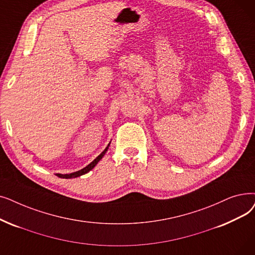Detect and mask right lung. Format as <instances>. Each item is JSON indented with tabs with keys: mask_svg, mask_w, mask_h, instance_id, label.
Segmentation results:
<instances>
[{
	"mask_svg": "<svg viewBox=\"0 0 255 255\" xmlns=\"http://www.w3.org/2000/svg\"><path fill=\"white\" fill-rule=\"evenodd\" d=\"M110 143V142H109ZM109 143H108V146L106 147V149L99 155V156L94 160V161H92L90 164L88 165H86L85 168H83L82 170H80V171H77V172H74V173H71V174H56L58 177H60V178H76V177H79V176H81V175H84V174H86L87 172H90L92 169H94L95 168V165L100 161L101 159H102V157L104 156V154L106 153V151H107V149H108V147H109Z\"/></svg>",
	"mask_w": 255,
	"mask_h": 255,
	"instance_id": "right-lung-1",
	"label": "right lung"
}]
</instances>
